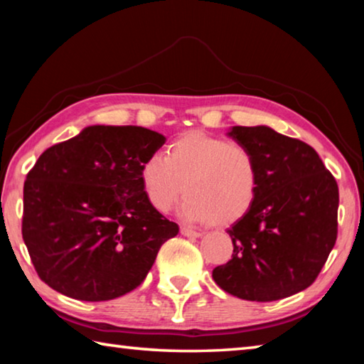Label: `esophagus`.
<instances>
[{
    "mask_svg": "<svg viewBox=\"0 0 364 364\" xmlns=\"http://www.w3.org/2000/svg\"><path fill=\"white\" fill-rule=\"evenodd\" d=\"M181 234H183V236H186V237H200L199 231L189 230V228H186V226L181 228Z\"/></svg>",
    "mask_w": 364,
    "mask_h": 364,
    "instance_id": "34e87169",
    "label": "esophagus"
}]
</instances>
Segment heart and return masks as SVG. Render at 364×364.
Segmentation results:
<instances>
[{
	"mask_svg": "<svg viewBox=\"0 0 364 364\" xmlns=\"http://www.w3.org/2000/svg\"><path fill=\"white\" fill-rule=\"evenodd\" d=\"M149 204L170 212L183 189L181 217L191 223L223 226L250 210L260 188V171L247 147L193 130L171 141L167 154H151L139 168Z\"/></svg>",
	"mask_w": 364,
	"mask_h": 364,
	"instance_id": "1",
	"label": "heart"
}]
</instances>
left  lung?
<instances>
[{"mask_svg":"<svg viewBox=\"0 0 364 364\" xmlns=\"http://www.w3.org/2000/svg\"><path fill=\"white\" fill-rule=\"evenodd\" d=\"M254 154L260 188L250 210L226 232L232 258L213 281L234 297L273 301L313 284L337 239L338 188L311 146L273 128L232 127Z\"/></svg>","mask_w":364,"mask_h":364,"instance_id":"1","label":"left lung"}]
</instances>
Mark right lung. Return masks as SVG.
<instances>
[{
    "instance_id": "right-lung-1",
    "label": "right lung",
    "mask_w": 364,
    "mask_h": 364,
    "mask_svg": "<svg viewBox=\"0 0 364 364\" xmlns=\"http://www.w3.org/2000/svg\"><path fill=\"white\" fill-rule=\"evenodd\" d=\"M165 144L143 127H86L41 154L23 183L22 237L36 273L85 301L136 289L180 228L154 208L141 164Z\"/></svg>"
}]
</instances>
